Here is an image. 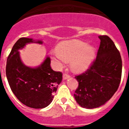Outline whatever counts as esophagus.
<instances>
[{"instance_id": "1", "label": "esophagus", "mask_w": 129, "mask_h": 129, "mask_svg": "<svg viewBox=\"0 0 129 129\" xmlns=\"http://www.w3.org/2000/svg\"><path fill=\"white\" fill-rule=\"evenodd\" d=\"M70 77V76L68 74H64L63 76H62V79H63L64 80H66L67 79H69Z\"/></svg>"}]
</instances>
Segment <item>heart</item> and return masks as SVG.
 <instances>
[{"instance_id":"obj_1","label":"heart","mask_w":129,"mask_h":129,"mask_svg":"<svg viewBox=\"0 0 129 129\" xmlns=\"http://www.w3.org/2000/svg\"><path fill=\"white\" fill-rule=\"evenodd\" d=\"M56 50L57 53H52V57L61 61H70L71 68L77 72H84L89 68L95 53L94 46L79 40L61 42Z\"/></svg>"}]
</instances>
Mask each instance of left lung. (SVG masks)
Listing matches in <instances>:
<instances>
[{"instance_id":"8db88e82","label":"left lung","mask_w":129,"mask_h":129,"mask_svg":"<svg viewBox=\"0 0 129 129\" xmlns=\"http://www.w3.org/2000/svg\"><path fill=\"white\" fill-rule=\"evenodd\" d=\"M100 48L89 69L76 76L77 103L83 108L94 109L105 104L119 87L122 72L120 53L107 35H100Z\"/></svg>"}]
</instances>
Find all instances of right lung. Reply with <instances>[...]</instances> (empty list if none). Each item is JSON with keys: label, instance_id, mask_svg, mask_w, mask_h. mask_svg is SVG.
I'll use <instances>...</instances> for the list:
<instances>
[{"label": "right lung", "instance_id": "right-lung-1", "mask_svg": "<svg viewBox=\"0 0 129 129\" xmlns=\"http://www.w3.org/2000/svg\"><path fill=\"white\" fill-rule=\"evenodd\" d=\"M32 43L42 44L43 41L22 37L16 42L7 59L6 74L11 90L21 103L30 108L43 109L52 103L62 75L52 70L48 56L37 67L25 65L19 50Z\"/></svg>", "mask_w": 129, "mask_h": 129}]
</instances>
